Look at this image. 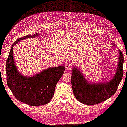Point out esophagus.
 Returning a JSON list of instances; mask_svg holds the SVG:
<instances>
[{"instance_id":"esophagus-1","label":"esophagus","mask_w":127,"mask_h":127,"mask_svg":"<svg viewBox=\"0 0 127 127\" xmlns=\"http://www.w3.org/2000/svg\"><path fill=\"white\" fill-rule=\"evenodd\" d=\"M72 66L71 64H70V63H67L66 65H65V69L66 70H69L71 69V67Z\"/></svg>"}]
</instances>
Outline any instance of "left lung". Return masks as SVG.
Wrapping results in <instances>:
<instances>
[{
	"label": "left lung",
	"mask_w": 127,
	"mask_h": 127,
	"mask_svg": "<svg viewBox=\"0 0 127 127\" xmlns=\"http://www.w3.org/2000/svg\"><path fill=\"white\" fill-rule=\"evenodd\" d=\"M112 46H115L114 43ZM118 62L116 71L112 79L106 82L93 83L87 81L77 68L72 70L71 85L75 98L86 105H95L110 98L116 93L123 77L124 57L121 51H118Z\"/></svg>",
	"instance_id": "obj_1"
}]
</instances>
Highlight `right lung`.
I'll use <instances>...</instances> for the list:
<instances>
[{
    "instance_id": "add662e5",
    "label": "right lung",
    "mask_w": 127,
    "mask_h": 127,
    "mask_svg": "<svg viewBox=\"0 0 127 127\" xmlns=\"http://www.w3.org/2000/svg\"><path fill=\"white\" fill-rule=\"evenodd\" d=\"M39 33L27 35L13 43L6 61L7 84L18 100L30 106H40L48 104L54 95L57 83L65 71L62 65L46 69L33 76L27 77L18 71L13 55V47L27 38L35 37Z\"/></svg>"
}]
</instances>
